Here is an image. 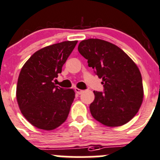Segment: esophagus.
Masks as SVG:
<instances>
[{"mask_svg": "<svg viewBox=\"0 0 160 160\" xmlns=\"http://www.w3.org/2000/svg\"><path fill=\"white\" fill-rule=\"evenodd\" d=\"M75 91L77 94H81V93L83 92V90L79 89V88H75Z\"/></svg>", "mask_w": 160, "mask_h": 160, "instance_id": "34e87169", "label": "esophagus"}]
</instances>
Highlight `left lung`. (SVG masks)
<instances>
[{
  "instance_id": "left-lung-1",
  "label": "left lung",
  "mask_w": 160,
  "mask_h": 160,
  "mask_svg": "<svg viewBox=\"0 0 160 160\" xmlns=\"http://www.w3.org/2000/svg\"><path fill=\"white\" fill-rule=\"evenodd\" d=\"M78 51L103 80L104 92L93 91L90 105L93 118L110 127L126 124L142 103V79L136 64L117 46L98 38L80 42Z\"/></svg>"
}]
</instances>
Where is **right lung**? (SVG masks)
Returning a JSON list of instances; mask_svg holds the SVG:
<instances>
[{"label":"right lung","mask_w":160,"mask_h":160,"mask_svg":"<svg viewBox=\"0 0 160 160\" xmlns=\"http://www.w3.org/2000/svg\"><path fill=\"white\" fill-rule=\"evenodd\" d=\"M77 41H66L35 52L22 68L16 97L24 117L36 128L52 130L67 120L75 98L72 89L56 86L52 80Z\"/></svg>","instance_id":"1"}]
</instances>
